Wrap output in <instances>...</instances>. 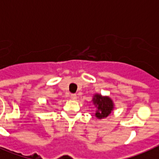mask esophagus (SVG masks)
<instances>
[{
  "instance_id": "obj_1",
  "label": "esophagus",
  "mask_w": 159,
  "mask_h": 159,
  "mask_svg": "<svg viewBox=\"0 0 159 159\" xmlns=\"http://www.w3.org/2000/svg\"><path fill=\"white\" fill-rule=\"evenodd\" d=\"M71 98H72V100H77V95H76V94H71Z\"/></svg>"
}]
</instances>
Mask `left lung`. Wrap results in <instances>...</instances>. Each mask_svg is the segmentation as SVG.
<instances>
[{
    "label": "left lung",
    "mask_w": 159,
    "mask_h": 159,
    "mask_svg": "<svg viewBox=\"0 0 159 159\" xmlns=\"http://www.w3.org/2000/svg\"><path fill=\"white\" fill-rule=\"evenodd\" d=\"M92 102L96 107L95 116L99 120L106 118L113 112L115 109L113 100L108 96H102L99 93H95Z\"/></svg>",
    "instance_id": "obj_1"
}]
</instances>
